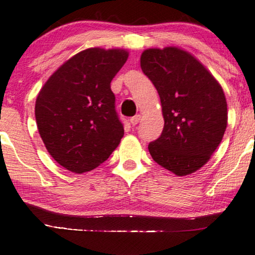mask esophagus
<instances>
[{"label":"esophagus","instance_id":"esophagus-1","mask_svg":"<svg viewBox=\"0 0 255 255\" xmlns=\"http://www.w3.org/2000/svg\"><path fill=\"white\" fill-rule=\"evenodd\" d=\"M140 120H141V115L138 114V115H135V117H133L130 119V124L133 125V126H136L138 122H140Z\"/></svg>","mask_w":255,"mask_h":255}]
</instances>
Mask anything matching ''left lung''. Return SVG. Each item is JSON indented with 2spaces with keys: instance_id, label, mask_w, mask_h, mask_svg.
Listing matches in <instances>:
<instances>
[{
  "instance_id": "left-lung-1",
  "label": "left lung",
  "mask_w": 255,
  "mask_h": 255,
  "mask_svg": "<svg viewBox=\"0 0 255 255\" xmlns=\"http://www.w3.org/2000/svg\"><path fill=\"white\" fill-rule=\"evenodd\" d=\"M142 72L159 93L165 126L148 144L153 160L178 176L208 162L227 127V102L218 80L191 53L179 47L149 48Z\"/></svg>"
}]
</instances>
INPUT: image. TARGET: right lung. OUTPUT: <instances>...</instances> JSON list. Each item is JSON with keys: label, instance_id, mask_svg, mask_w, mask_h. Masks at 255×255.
<instances>
[{"label": "right lung", "instance_id": "add662e5", "mask_svg": "<svg viewBox=\"0 0 255 255\" xmlns=\"http://www.w3.org/2000/svg\"><path fill=\"white\" fill-rule=\"evenodd\" d=\"M128 55L121 48H88L60 66L38 92V133L63 168L89 172L120 143L125 130L115 112L111 82Z\"/></svg>", "mask_w": 255, "mask_h": 255}]
</instances>
